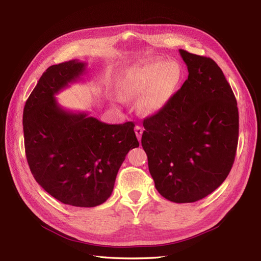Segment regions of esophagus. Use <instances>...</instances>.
I'll return each mask as SVG.
<instances>
[{"label": "esophagus", "mask_w": 261, "mask_h": 261, "mask_svg": "<svg viewBox=\"0 0 261 261\" xmlns=\"http://www.w3.org/2000/svg\"><path fill=\"white\" fill-rule=\"evenodd\" d=\"M143 127H140L139 125H137V126H135V134H136V136H137V138H138V140L140 141V139H141V135H143Z\"/></svg>", "instance_id": "34e87169"}]
</instances>
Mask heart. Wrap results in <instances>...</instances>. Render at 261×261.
I'll use <instances>...</instances> for the list:
<instances>
[{
    "label": "heart",
    "instance_id": "heart-1",
    "mask_svg": "<svg viewBox=\"0 0 261 261\" xmlns=\"http://www.w3.org/2000/svg\"><path fill=\"white\" fill-rule=\"evenodd\" d=\"M180 77L181 70L176 62L147 60L128 68L121 81L120 91L125 98L140 96V112L153 114L167 105Z\"/></svg>",
    "mask_w": 261,
    "mask_h": 261
}]
</instances>
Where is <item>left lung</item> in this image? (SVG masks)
Here are the masks:
<instances>
[{"instance_id": "obj_1", "label": "left lung", "mask_w": 261, "mask_h": 261, "mask_svg": "<svg viewBox=\"0 0 261 261\" xmlns=\"http://www.w3.org/2000/svg\"><path fill=\"white\" fill-rule=\"evenodd\" d=\"M188 78L159 112L144 120L141 145L156 191L177 203L215 192L234 163L238 102L210 58L179 49Z\"/></svg>"}]
</instances>
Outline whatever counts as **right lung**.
I'll return each instance as SVG.
<instances>
[{
    "mask_svg": "<svg viewBox=\"0 0 261 261\" xmlns=\"http://www.w3.org/2000/svg\"><path fill=\"white\" fill-rule=\"evenodd\" d=\"M86 63L50 66L26 101L22 114L25 151L31 173L46 193L74 207H96L113 192L126 154L139 146L133 122L107 124L63 109L55 99L80 80Z\"/></svg>",
    "mask_w": 261,
    "mask_h": 261,
    "instance_id": "right-lung-1",
    "label": "right lung"
}]
</instances>
